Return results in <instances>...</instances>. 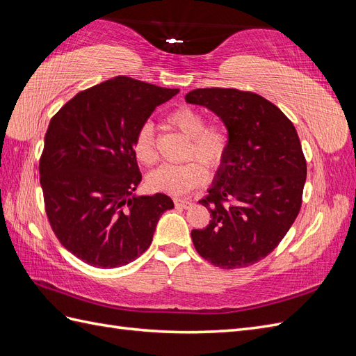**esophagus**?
I'll use <instances>...</instances> for the list:
<instances>
[{"instance_id":"1","label":"esophagus","mask_w":356,"mask_h":356,"mask_svg":"<svg viewBox=\"0 0 356 356\" xmlns=\"http://www.w3.org/2000/svg\"><path fill=\"white\" fill-rule=\"evenodd\" d=\"M174 203L177 204V207H179V208H184V209H187V208H190V207H191V202H190V200H187V199H179V197H175V199H174Z\"/></svg>"}]
</instances>
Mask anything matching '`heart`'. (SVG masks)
Listing matches in <instances>:
<instances>
[{"label":"heart","instance_id":"1","mask_svg":"<svg viewBox=\"0 0 356 356\" xmlns=\"http://www.w3.org/2000/svg\"><path fill=\"white\" fill-rule=\"evenodd\" d=\"M165 122L169 127L184 135L188 143L184 159H191L182 165H163L148 175V186L168 195H184L202 184L204 179L203 164L208 170H217L225 160L229 148V136L224 127L217 123H207L200 110L190 105H181L170 111ZM134 154L139 163L153 166L157 163L154 127L144 123L134 138ZM197 160L195 161L194 159ZM200 161L201 165L198 163Z\"/></svg>","mask_w":356,"mask_h":356}]
</instances>
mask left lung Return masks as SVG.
Segmentation results:
<instances>
[{"instance_id": "8db88e82", "label": "left lung", "mask_w": 356, "mask_h": 356, "mask_svg": "<svg viewBox=\"0 0 356 356\" xmlns=\"http://www.w3.org/2000/svg\"><path fill=\"white\" fill-rule=\"evenodd\" d=\"M186 101L207 106L229 131L227 156L209 195L199 200L211 221L191 232L193 243L217 267L255 264L284 239L301 208L307 166L296 127L252 92L196 89Z\"/></svg>"}]
</instances>
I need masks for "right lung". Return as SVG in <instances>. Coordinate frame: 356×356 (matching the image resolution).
<instances>
[{
	"mask_svg": "<svg viewBox=\"0 0 356 356\" xmlns=\"http://www.w3.org/2000/svg\"><path fill=\"white\" fill-rule=\"evenodd\" d=\"M177 93L118 75L79 92L51 117L40 157L46 215L60 245L89 266L134 261L152 243L160 215L174 208L163 193L130 196L143 179L134 138Z\"/></svg>",
	"mask_w": 356,
	"mask_h": 356,
	"instance_id": "obj_1",
	"label": "right lung"
}]
</instances>
